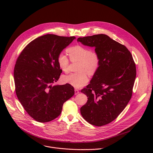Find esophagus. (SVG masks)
Segmentation results:
<instances>
[{
  "mask_svg": "<svg viewBox=\"0 0 153 153\" xmlns=\"http://www.w3.org/2000/svg\"><path fill=\"white\" fill-rule=\"evenodd\" d=\"M79 93V91L77 89H75L74 90V94L76 95V94H77Z\"/></svg>",
  "mask_w": 153,
  "mask_h": 153,
  "instance_id": "obj_1",
  "label": "esophagus"
}]
</instances>
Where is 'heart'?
Here are the masks:
<instances>
[{
    "instance_id": "heart-1",
    "label": "heart",
    "mask_w": 153,
    "mask_h": 153,
    "mask_svg": "<svg viewBox=\"0 0 153 153\" xmlns=\"http://www.w3.org/2000/svg\"><path fill=\"white\" fill-rule=\"evenodd\" d=\"M71 62H79L78 71L79 73H74L65 76L63 80L70 84L75 88H79L85 85L88 82L89 74H94L98 70L100 59L99 54L96 51H91L88 48L77 45L70 48L68 50ZM57 63L59 68L65 73L69 71L70 60L67 55L60 53L57 57Z\"/></svg>"
}]
</instances>
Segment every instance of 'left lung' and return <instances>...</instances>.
Here are the masks:
<instances>
[{
    "label": "left lung",
    "mask_w": 153,
    "mask_h": 153,
    "mask_svg": "<svg viewBox=\"0 0 153 153\" xmlns=\"http://www.w3.org/2000/svg\"><path fill=\"white\" fill-rule=\"evenodd\" d=\"M77 42L94 47L100 57L98 70L81 90L88 100L80 113L89 123L101 126L116 119L131 98L136 65L126 47L106 34L79 37Z\"/></svg>",
    "instance_id": "8db88e82"
}]
</instances>
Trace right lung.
I'll return each mask as SVG.
<instances>
[{"label":"right lung","mask_w":153,"mask_h":153,"mask_svg":"<svg viewBox=\"0 0 153 153\" xmlns=\"http://www.w3.org/2000/svg\"><path fill=\"white\" fill-rule=\"evenodd\" d=\"M75 39L50 34L42 36L29 43L16 60L14 79L17 97L27 113L39 122L57 117L64 102L74 94L70 84L53 83L62 72L58 56Z\"/></svg>","instance_id":"obj_1"}]
</instances>
